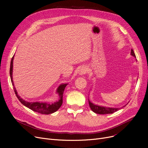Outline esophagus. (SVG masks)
Here are the masks:
<instances>
[{
    "label": "esophagus",
    "instance_id": "34e87169",
    "mask_svg": "<svg viewBox=\"0 0 148 148\" xmlns=\"http://www.w3.org/2000/svg\"><path fill=\"white\" fill-rule=\"evenodd\" d=\"M87 71H88V70H87V68L86 67H85V66H82L80 68V69L79 70V74L81 75H84V74H85L87 73Z\"/></svg>",
    "mask_w": 148,
    "mask_h": 148
}]
</instances>
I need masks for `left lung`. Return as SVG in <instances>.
I'll use <instances>...</instances> for the list:
<instances>
[{
  "mask_svg": "<svg viewBox=\"0 0 148 148\" xmlns=\"http://www.w3.org/2000/svg\"><path fill=\"white\" fill-rule=\"evenodd\" d=\"M131 55L134 56L136 58V55H135L133 49H131ZM88 101H89V106H90V107L91 108V110L93 112H94V113H95L101 114L113 113H114V112H115L116 111L120 110L121 108H123L124 107H125L127 106V104H126V105L123 106L122 107H121V108L108 107H104V106H99V105L95 104L94 103H92V102H90V101L89 99H88ZM128 103H127V104H128Z\"/></svg>",
  "mask_w": 148,
  "mask_h": 148,
  "instance_id": "obj_1",
  "label": "left lung"
}]
</instances>
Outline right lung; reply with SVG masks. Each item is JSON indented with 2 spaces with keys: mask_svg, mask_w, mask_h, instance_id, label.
<instances>
[{
  "mask_svg": "<svg viewBox=\"0 0 148 148\" xmlns=\"http://www.w3.org/2000/svg\"><path fill=\"white\" fill-rule=\"evenodd\" d=\"M14 57V56L12 58V59L11 61L10 70V77H11L12 84L14 86V90L15 92V95H16L18 100L21 102V103L24 105L25 106L27 107V108H30V110H32L34 112H38V113H40L41 114H51L54 112H56L62 106V103H63L64 92L65 87L66 86L68 83L61 84H60V86L58 88V89L56 90V93L59 95V99L55 102L49 103V102H28V101H26L21 98V97L18 95L17 90L14 86V84L13 80H12Z\"/></svg>",
  "mask_w": 148,
  "mask_h": 148,
  "instance_id": "right-lung-1",
  "label": "right lung"
}]
</instances>
